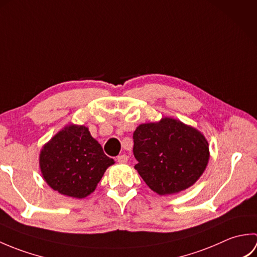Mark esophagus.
<instances>
[{
  "mask_svg": "<svg viewBox=\"0 0 257 257\" xmlns=\"http://www.w3.org/2000/svg\"><path fill=\"white\" fill-rule=\"evenodd\" d=\"M119 163H125L128 161V157H127V155H120V156H118L117 157V159H116Z\"/></svg>",
  "mask_w": 257,
  "mask_h": 257,
  "instance_id": "34e87169",
  "label": "esophagus"
}]
</instances>
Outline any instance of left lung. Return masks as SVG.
<instances>
[{
  "mask_svg": "<svg viewBox=\"0 0 257 257\" xmlns=\"http://www.w3.org/2000/svg\"><path fill=\"white\" fill-rule=\"evenodd\" d=\"M135 169L160 195L191 187L205 170L209 144L203 135L179 120L162 118L140 124L134 133Z\"/></svg>",
  "mask_w": 257,
  "mask_h": 257,
  "instance_id": "1",
  "label": "left lung"
}]
</instances>
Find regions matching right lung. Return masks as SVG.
Segmentation results:
<instances>
[{"mask_svg": "<svg viewBox=\"0 0 257 257\" xmlns=\"http://www.w3.org/2000/svg\"><path fill=\"white\" fill-rule=\"evenodd\" d=\"M113 163L85 125L64 128L44 146L40 156L41 171L47 184L76 199L89 195Z\"/></svg>", "mask_w": 257, "mask_h": 257, "instance_id": "right-lung-1", "label": "right lung"}]
</instances>
